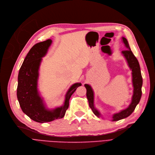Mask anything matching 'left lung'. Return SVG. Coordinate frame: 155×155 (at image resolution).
Segmentation results:
<instances>
[{"label":"left lung","mask_w":155,"mask_h":155,"mask_svg":"<svg viewBox=\"0 0 155 155\" xmlns=\"http://www.w3.org/2000/svg\"><path fill=\"white\" fill-rule=\"evenodd\" d=\"M122 41L124 44V46L127 49L122 51L121 53L126 59L129 69L132 71V87H133V94H132L131 98V101L127 108L120 110L119 112L112 114V121H118L129 117L134 112L136 107L141 100L142 95L141 88L143 86V78L139 62L133 53L132 52L127 39L122 36ZM84 86L86 88V97L90 107L91 108L93 112L96 116L99 118L101 117L102 115L100 111L94 107V93L92 87L88 84H85Z\"/></svg>","instance_id":"left-lung-1"}]
</instances>
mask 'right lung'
Wrapping results in <instances>:
<instances>
[{
    "label": "right lung",
    "mask_w": 155,
    "mask_h": 155,
    "mask_svg": "<svg viewBox=\"0 0 155 155\" xmlns=\"http://www.w3.org/2000/svg\"><path fill=\"white\" fill-rule=\"evenodd\" d=\"M52 43L48 39L35 45L26 56L18 74L17 97L23 112L33 120L45 123L62 119L69 107L71 95L81 83L72 84L65 94L61 106L49 108L38 90L40 68L43 61Z\"/></svg>",
    "instance_id": "add662e5"
}]
</instances>
